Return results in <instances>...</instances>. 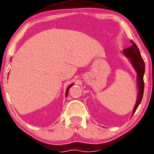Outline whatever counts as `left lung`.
Wrapping results in <instances>:
<instances>
[{"instance_id": "8db88e82", "label": "left lung", "mask_w": 154, "mask_h": 154, "mask_svg": "<svg viewBox=\"0 0 154 154\" xmlns=\"http://www.w3.org/2000/svg\"><path fill=\"white\" fill-rule=\"evenodd\" d=\"M131 46L130 48L124 49L123 54L130 58V61L132 64V66L135 69L137 73V86H138V95L137 99L136 104L133 109L132 115L135 112L137 109L142 102L143 94H144V74L145 71V64L144 60L141 56L140 50L133 41H131Z\"/></svg>"}]
</instances>
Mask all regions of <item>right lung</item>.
I'll use <instances>...</instances> for the list:
<instances>
[{
	"label": "right lung",
	"mask_w": 154,
	"mask_h": 154,
	"mask_svg": "<svg viewBox=\"0 0 154 154\" xmlns=\"http://www.w3.org/2000/svg\"><path fill=\"white\" fill-rule=\"evenodd\" d=\"M73 85V84H71V85H69V87H68V88H67V90H66V97L67 95H68V92H69V88H70L71 87V86H72Z\"/></svg>",
	"instance_id": "right-lung-1"
}]
</instances>
